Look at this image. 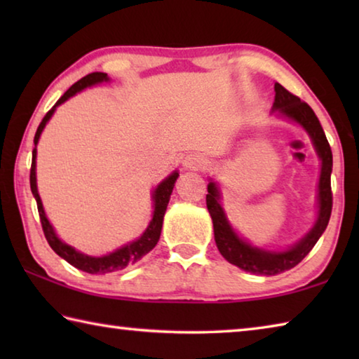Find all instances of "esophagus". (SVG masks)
Listing matches in <instances>:
<instances>
[{
    "instance_id": "obj_1",
    "label": "esophagus",
    "mask_w": 359,
    "mask_h": 359,
    "mask_svg": "<svg viewBox=\"0 0 359 359\" xmlns=\"http://www.w3.org/2000/svg\"><path fill=\"white\" fill-rule=\"evenodd\" d=\"M208 165V160L203 155H198V154H193V155H188L184 161V166L187 169H191V171H198V169L204 168Z\"/></svg>"
}]
</instances>
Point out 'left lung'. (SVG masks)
<instances>
[{
    "mask_svg": "<svg viewBox=\"0 0 359 359\" xmlns=\"http://www.w3.org/2000/svg\"><path fill=\"white\" fill-rule=\"evenodd\" d=\"M274 90L276 100L274 106H272V112H277L282 117L299 123L307 131V135L311 136L313 147L321 160L318 180V215L313 228L297 244L287 248V250H264V248L250 245L234 233L220 204V191H218L215 182H209L208 194H205V204H208V210L212 217V223H214L215 244L223 255V258L229 261L231 264L241 267V269L259 276H276L299 264L306 258V255L312 250L313 245L317 244L320 236L325 233L332 210V151L325 131L321 128L320 120L307 102L301 101L297 96L290 93L280 83H276Z\"/></svg>",
    "mask_w": 359,
    "mask_h": 359,
    "instance_id": "obj_1",
    "label": "left lung"
}]
</instances>
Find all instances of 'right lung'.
I'll use <instances>...</instances> for the list:
<instances>
[{
    "mask_svg": "<svg viewBox=\"0 0 359 359\" xmlns=\"http://www.w3.org/2000/svg\"><path fill=\"white\" fill-rule=\"evenodd\" d=\"M107 81L109 77L106 72H92V74L82 77L81 81H77L74 85H72L68 92H66L62 98L55 102V106L46 114V117L42 118V121L38 126V131H36L34 135L33 161H32V171H29V187H32V193L36 199V204H38L42 231H44V236L48 242V245L52 247V250L55 252L58 257H62L63 259L68 261L71 266H74L83 272H88V274H107V272L125 269L126 266L137 263L144 255H147L151 248L156 245V242L160 239V234H161V228H163V217H165V212L168 208L169 198H171L175 180L179 177V172L174 171L155 188L154 194H151V199H154V217H151L147 229L141 234V238H137L136 241L130 242V244L117 248L115 252L104 255V257H88V255L77 252L74 247L65 244V242L58 239V236L55 234V231H53L50 222L47 220L46 212H44V208H42V203L38 193V185H36V145L39 142L41 133L46 128L47 121L50 120L53 112H55V109L60 104H63L66 100H69L71 96H74L76 93L82 92L83 88L92 87V85L101 83V82H107Z\"/></svg>",
    "mask_w": 359,
    "mask_h": 359,
    "instance_id": "right-lung-1",
    "label": "right lung"
}]
</instances>
